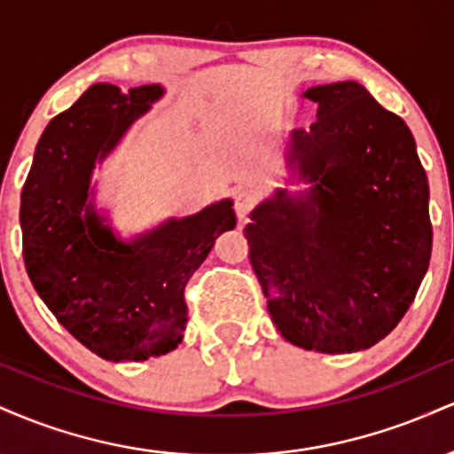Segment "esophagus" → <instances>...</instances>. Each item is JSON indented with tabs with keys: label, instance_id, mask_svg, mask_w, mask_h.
<instances>
[{
	"label": "esophagus",
	"instance_id": "34e87169",
	"mask_svg": "<svg viewBox=\"0 0 454 454\" xmlns=\"http://www.w3.org/2000/svg\"><path fill=\"white\" fill-rule=\"evenodd\" d=\"M252 207H254L252 190H247V187H239V190H234V211H237V215L241 217V220L249 211H252Z\"/></svg>",
	"mask_w": 454,
	"mask_h": 454
}]
</instances>
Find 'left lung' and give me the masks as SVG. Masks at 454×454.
<instances>
[{
	"instance_id": "obj_1",
	"label": "left lung",
	"mask_w": 454,
	"mask_h": 454,
	"mask_svg": "<svg viewBox=\"0 0 454 454\" xmlns=\"http://www.w3.org/2000/svg\"><path fill=\"white\" fill-rule=\"evenodd\" d=\"M305 98L317 119L293 134L288 160L316 184L309 205L284 192L260 205L245 228L249 260L286 340L367 350L399 325L429 269V184L410 128L363 85L311 87Z\"/></svg>"
}]
</instances>
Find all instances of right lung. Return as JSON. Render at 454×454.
<instances>
[{"mask_svg":"<svg viewBox=\"0 0 454 454\" xmlns=\"http://www.w3.org/2000/svg\"><path fill=\"white\" fill-rule=\"evenodd\" d=\"M160 85L98 82L51 119L20 194L25 269L59 325L106 361H147L184 340L185 286L237 217L231 200L121 243L90 198L91 170Z\"/></svg>","mask_w":454,"mask_h":454,"instance_id":"1","label":"right lung"}]
</instances>
